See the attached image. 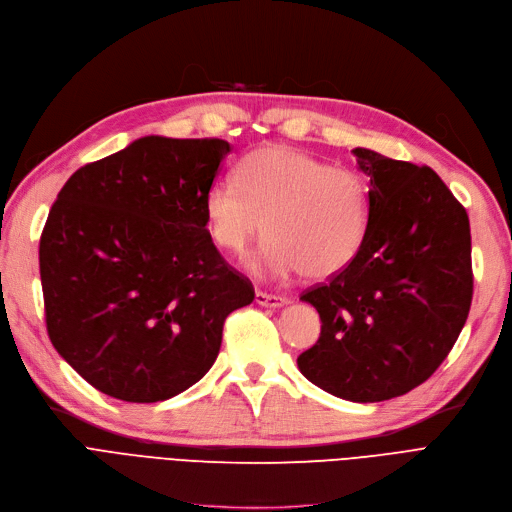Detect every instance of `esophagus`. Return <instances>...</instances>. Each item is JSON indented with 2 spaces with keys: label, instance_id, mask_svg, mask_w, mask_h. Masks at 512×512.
<instances>
[{
  "label": "esophagus",
  "instance_id": "1",
  "mask_svg": "<svg viewBox=\"0 0 512 512\" xmlns=\"http://www.w3.org/2000/svg\"><path fill=\"white\" fill-rule=\"evenodd\" d=\"M256 303L260 305V307H271V309H279V307H284V305H288L290 301L286 296H277V294H267V292H256Z\"/></svg>",
  "mask_w": 512,
  "mask_h": 512
}]
</instances>
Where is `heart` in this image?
<instances>
[{"mask_svg":"<svg viewBox=\"0 0 512 512\" xmlns=\"http://www.w3.org/2000/svg\"><path fill=\"white\" fill-rule=\"evenodd\" d=\"M237 180L207 190L205 222L211 241L233 254L267 233L254 271L326 279L362 250L370 197L360 173L286 146H264L239 163Z\"/></svg>","mask_w":512,"mask_h":512,"instance_id":"obj_1","label":"heart"}]
</instances>
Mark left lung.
Instances as JSON below:
<instances>
[{
	"label": "left lung",
	"instance_id": "left-lung-1",
	"mask_svg": "<svg viewBox=\"0 0 512 512\" xmlns=\"http://www.w3.org/2000/svg\"><path fill=\"white\" fill-rule=\"evenodd\" d=\"M351 152L368 178V233L347 269L301 296L322 334L296 362L332 396L381 402L424 383L460 337L472 303L470 222L430 167Z\"/></svg>",
	"mask_w": 512,
	"mask_h": 512
}]
</instances>
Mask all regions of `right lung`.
<instances>
[{
    "label": "right lung",
    "mask_w": 512,
    "mask_h": 512,
    "mask_svg": "<svg viewBox=\"0 0 512 512\" xmlns=\"http://www.w3.org/2000/svg\"><path fill=\"white\" fill-rule=\"evenodd\" d=\"M224 139L146 135L65 182L40 239L48 337L95 390L158 402L205 377L254 301L205 222Z\"/></svg>",
    "instance_id": "add662e5"
}]
</instances>
